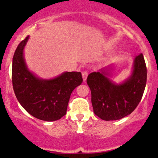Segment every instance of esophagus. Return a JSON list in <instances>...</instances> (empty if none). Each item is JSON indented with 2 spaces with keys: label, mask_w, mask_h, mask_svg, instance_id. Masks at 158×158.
Wrapping results in <instances>:
<instances>
[{
  "label": "esophagus",
  "mask_w": 158,
  "mask_h": 158,
  "mask_svg": "<svg viewBox=\"0 0 158 158\" xmlns=\"http://www.w3.org/2000/svg\"><path fill=\"white\" fill-rule=\"evenodd\" d=\"M82 79H83V81L85 82L87 79V76H88V72L84 71L83 73H82Z\"/></svg>",
  "instance_id": "obj_1"
}]
</instances>
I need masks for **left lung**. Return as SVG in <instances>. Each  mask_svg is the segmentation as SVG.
Here are the masks:
<instances>
[{"label": "left lung", "mask_w": 158, "mask_h": 158, "mask_svg": "<svg viewBox=\"0 0 158 158\" xmlns=\"http://www.w3.org/2000/svg\"><path fill=\"white\" fill-rule=\"evenodd\" d=\"M109 75L106 69L94 72L89 75L86 82L94 113L102 120H118L130 114L142 98L147 82L144 56L140 53L135 57L131 75L122 83H114Z\"/></svg>", "instance_id": "1"}]
</instances>
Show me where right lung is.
I'll return each mask as SVG.
<instances>
[{"instance_id":"add662e5","label":"right lung","mask_w":158,"mask_h":158,"mask_svg":"<svg viewBox=\"0 0 158 158\" xmlns=\"http://www.w3.org/2000/svg\"><path fill=\"white\" fill-rule=\"evenodd\" d=\"M27 36L17 46L13 57L12 83L17 100L29 114L40 120L52 122L66 114L71 93L82 82L80 72H66L52 79L36 77L28 70L23 49Z\"/></svg>"}]
</instances>
